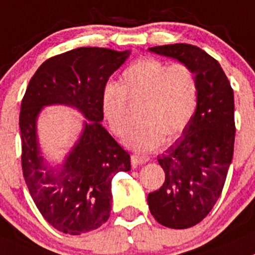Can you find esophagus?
<instances>
[{
  "mask_svg": "<svg viewBox=\"0 0 255 255\" xmlns=\"http://www.w3.org/2000/svg\"><path fill=\"white\" fill-rule=\"evenodd\" d=\"M147 161H149V157L144 156V155H131V164L134 166L141 165V164H145Z\"/></svg>",
  "mask_w": 255,
  "mask_h": 255,
  "instance_id": "obj_1",
  "label": "esophagus"
}]
</instances>
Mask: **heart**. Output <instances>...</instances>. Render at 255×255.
I'll list each match as a JSON object with an SVG mask.
<instances>
[{
    "label": "heart",
    "mask_w": 255,
    "mask_h": 255,
    "mask_svg": "<svg viewBox=\"0 0 255 255\" xmlns=\"http://www.w3.org/2000/svg\"><path fill=\"white\" fill-rule=\"evenodd\" d=\"M121 80V86L104 89L101 109L111 132L123 137L130 128L128 101L140 105L141 124L125 137L126 146L152 151L185 130L198 105V82L190 67L146 57L128 67Z\"/></svg>",
    "instance_id": "1"
}]
</instances>
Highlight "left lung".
Wrapping results in <instances>:
<instances>
[{
    "label": "left lung",
    "mask_w": 255,
    "mask_h": 255,
    "mask_svg": "<svg viewBox=\"0 0 255 255\" xmlns=\"http://www.w3.org/2000/svg\"><path fill=\"white\" fill-rule=\"evenodd\" d=\"M149 51L189 66L198 82L193 119L181 136L157 156L165 181L147 195L157 223L186 229L202 222L222 194L234 151V94L219 62L202 48L174 43Z\"/></svg>",
    "instance_id": "1"
}]
</instances>
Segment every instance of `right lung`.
I'll return each mask as SVG.
<instances>
[{
  "mask_svg": "<svg viewBox=\"0 0 255 255\" xmlns=\"http://www.w3.org/2000/svg\"><path fill=\"white\" fill-rule=\"evenodd\" d=\"M130 51L79 47L46 60L28 82L21 104L22 170L42 217L65 234L98 229L110 217L111 180L129 171L130 155L101 124V96L109 77ZM65 105L85 118L77 142L57 166L42 155L37 120L46 106Z\"/></svg>",
  "mask_w": 255,
  "mask_h": 255,
  "instance_id": "right-lung-1",
  "label": "right lung"
}]
</instances>
